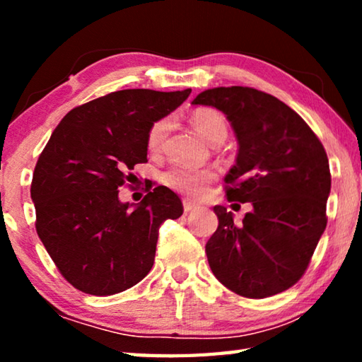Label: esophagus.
Instances as JSON below:
<instances>
[{"label":"esophagus","instance_id":"obj_1","mask_svg":"<svg viewBox=\"0 0 362 362\" xmlns=\"http://www.w3.org/2000/svg\"><path fill=\"white\" fill-rule=\"evenodd\" d=\"M196 207H198V206H196L194 203H192V201L183 199V211H185L187 214H188V212H192V211H194Z\"/></svg>","mask_w":362,"mask_h":362}]
</instances>
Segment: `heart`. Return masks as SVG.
<instances>
[{
  "label": "heart",
  "mask_w": 362,
  "mask_h": 362,
  "mask_svg": "<svg viewBox=\"0 0 362 362\" xmlns=\"http://www.w3.org/2000/svg\"><path fill=\"white\" fill-rule=\"evenodd\" d=\"M189 121H192L194 131L199 134V137L211 145L214 142H217V140H225L226 134H228L223 116L217 113L216 110H196ZM169 118L159 119L150 127L148 134H146V146H148L150 151L156 153L163 148L164 140H166V136L169 132ZM212 179L214 174L211 170H193L185 168H173L166 170L163 175V182L166 183L169 188L188 196H199L204 192V187Z\"/></svg>",
  "instance_id": "b5f03b06"
}]
</instances>
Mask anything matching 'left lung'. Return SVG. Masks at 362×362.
Listing matches in <instances>:
<instances>
[{
    "label": "left lung",
    "instance_id": "8db88e82",
    "mask_svg": "<svg viewBox=\"0 0 362 362\" xmlns=\"http://www.w3.org/2000/svg\"><path fill=\"white\" fill-rule=\"evenodd\" d=\"M192 103L217 108L230 121L240 150L225 175L226 198L252 204L243 223L226 207H214L218 226L206 244L214 276L249 298L289 289L327 225L326 150L291 107L262 90L214 88Z\"/></svg>",
    "mask_w": 362,
    "mask_h": 362
}]
</instances>
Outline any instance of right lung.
Listing matches in <instances>:
<instances>
[{
  "label": "right lung",
  "mask_w": 362,
  "mask_h": 362,
  "mask_svg": "<svg viewBox=\"0 0 362 362\" xmlns=\"http://www.w3.org/2000/svg\"><path fill=\"white\" fill-rule=\"evenodd\" d=\"M192 89H124L73 108L36 163L32 199L36 231L59 272L78 291L113 296L153 267L158 231L179 218L182 201L156 187L139 204L119 201V187L146 163V134L188 99Z\"/></svg>",
  "instance_id": "obj_1"
}]
</instances>
